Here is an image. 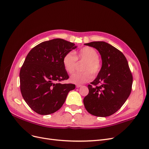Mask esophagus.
Instances as JSON below:
<instances>
[{"instance_id": "1", "label": "esophagus", "mask_w": 149, "mask_h": 149, "mask_svg": "<svg viewBox=\"0 0 149 149\" xmlns=\"http://www.w3.org/2000/svg\"><path fill=\"white\" fill-rule=\"evenodd\" d=\"M81 86H81V85H79V84H77V85H76V87H77V88H79V87H81Z\"/></svg>"}]
</instances>
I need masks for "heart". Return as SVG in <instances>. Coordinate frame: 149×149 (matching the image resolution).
I'll return each instance as SVG.
<instances>
[{
	"label": "heart",
	"mask_w": 149,
	"mask_h": 149,
	"mask_svg": "<svg viewBox=\"0 0 149 149\" xmlns=\"http://www.w3.org/2000/svg\"><path fill=\"white\" fill-rule=\"evenodd\" d=\"M97 51L93 47L86 46L75 53V56L71 52L65 54L63 58V65L65 70L70 74L73 73L76 68L77 60L85 62L83 64V72L71 76L70 81L76 84L85 83L92 79L93 76L97 75L101 70V63L99 61Z\"/></svg>",
	"instance_id": "b5f03b06"
}]
</instances>
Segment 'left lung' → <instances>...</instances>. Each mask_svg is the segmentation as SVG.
Returning a JSON list of instances; mask_svg holds the SVG:
<instances>
[{
  "label": "left lung",
  "mask_w": 149,
  "mask_h": 149,
  "mask_svg": "<svg viewBox=\"0 0 149 149\" xmlns=\"http://www.w3.org/2000/svg\"><path fill=\"white\" fill-rule=\"evenodd\" d=\"M84 45L97 49L102 60L97 77L88 85L89 92L83 100L84 106L92 115L111 116L121 108L132 92L133 76L128 63L121 51L104 41Z\"/></svg>",
  "instance_id": "obj_1"
}]
</instances>
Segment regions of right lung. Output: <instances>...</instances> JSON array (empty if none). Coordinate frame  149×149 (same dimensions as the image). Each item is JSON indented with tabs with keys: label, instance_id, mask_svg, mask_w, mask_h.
I'll list each match as a JSON object with an SVG mask.
<instances>
[{
	"label": "right lung",
	"instance_id": "1",
	"mask_svg": "<svg viewBox=\"0 0 149 149\" xmlns=\"http://www.w3.org/2000/svg\"><path fill=\"white\" fill-rule=\"evenodd\" d=\"M73 43L61 38L44 41L30 51L20 70V89L25 102L41 115L60 109L73 84H61L69 76L63 65L65 54L76 49Z\"/></svg>",
	"mask_w": 149,
	"mask_h": 149
}]
</instances>
